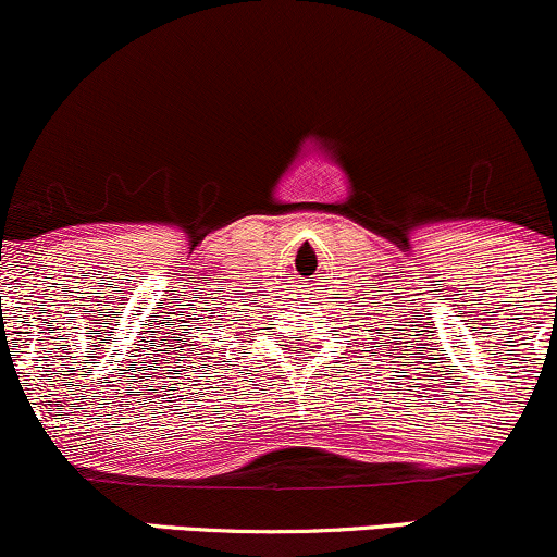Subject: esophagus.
I'll return each instance as SVG.
<instances>
[{
  "label": "esophagus",
  "instance_id": "34e87169",
  "mask_svg": "<svg viewBox=\"0 0 557 557\" xmlns=\"http://www.w3.org/2000/svg\"><path fill=\"white\" fill-rule=\"evenodd\" d=\"M304 287H306L308 298H311V304H317V300L324 296V287H321V280H317V283H311V285H304Z\"/></svg>",
  "mask_w": 557,
  "mask_h": 557
}]
</instances>
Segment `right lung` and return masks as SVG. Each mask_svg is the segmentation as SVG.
I'll list each match as a JSON object with an SVG mask.
<instances>
[{"label":"right lung","instance_id":"obj_1","mask_svg":"<svg viewBox=\"0 0 557 557\" xmlns=\"http://www.w3.org/2000/svg\"><path fill=\"white\" fill-rule=\"evenodd\" d=\"M202 311V308H191V313H184L181 311L178 313V321L173 319V330L169 332L171 334V350H173V355H181L184 352L186 358H191V355L202 354L203 358L199 359V363H205L207 358H210V355H205V352H199V350H210V345L205 343V339H212L210 334H214V332H220V321L214 319V317H207V313H199ZM231 321H238V319H231ZM207 333L208 337L205 338L203 334ZM220 343H223V339H220ZM220 350H223V347H220ZM194 368V366H191ZM202 368H207V366H202Z\"/></svg>","mask_w":557,"mask_h":557}]
</instances>
